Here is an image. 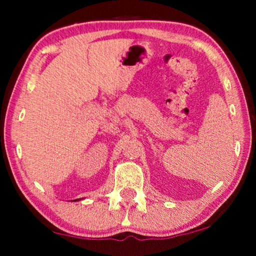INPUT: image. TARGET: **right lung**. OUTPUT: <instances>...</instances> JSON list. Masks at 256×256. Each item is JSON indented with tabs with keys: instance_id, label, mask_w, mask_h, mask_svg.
Here are the masks:
<instances>
[{
	"instance_id": "right-lung-1",
	"label": "right lung",
	"mask_w": 256,
	"mask_h": 256,
	"mask_svg": "<svg viewBox=\"0 0 256 256\" xmlns=\"http://www.w3.org/2000/svg\"><path fill=\"white\" fill-rule=\"evenodd\" d=\"M73 201H78V200H73Z\"/></svg>"
}]
</instances>
